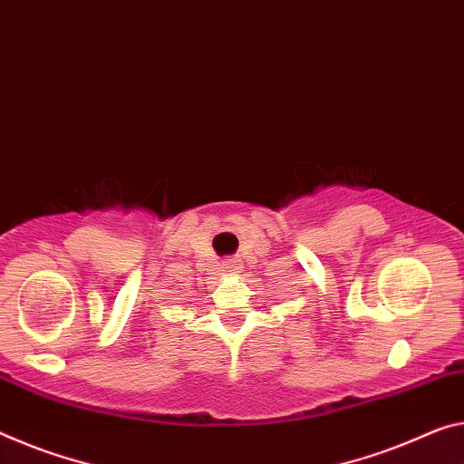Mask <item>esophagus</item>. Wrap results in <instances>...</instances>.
Returning <instances> with one entry per match:
<instances>
[{"instance_id":"obj_1","label":"esophagus","mask_w":464,"mask_h":464,"mask_svg":"<svg viewBox=\"0 0 464 464\" xmlns=\"http://www.w3.org/2000/svg\"><path fill=\"white\" fill-rule=\"evenodd\" d=\"M224 267H226V272L237 274L238 269L242 267V263H240L238 256H230V259H226V261H224Z\"/></svg>"}]
</instances>
